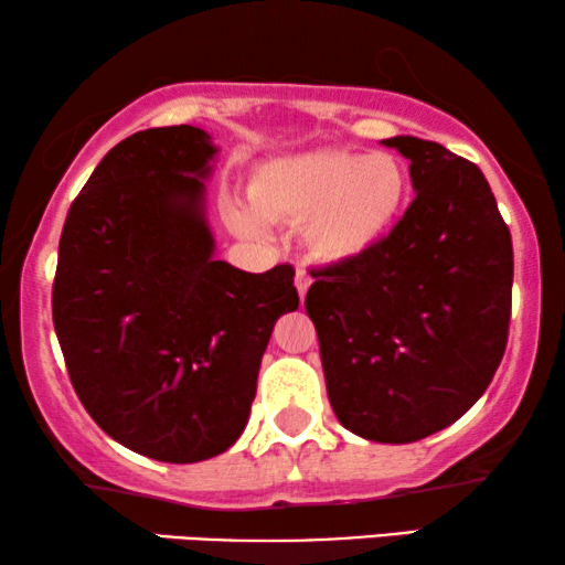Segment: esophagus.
Instances as JSON below:
<instances>
[{"instance_id":"1","label":"esophagus","mask_w":565,"mask_h":565,"mask_svg":"<svg viewBox=\"0 0 565 565\" xmlns=\"http://www.w3.org/2000/svg\"><path fill=\"white\" fill-rule=\"evenodd\" d=\"M309 284H312V276H309L307 271H301V268H299L297 276H294V286H297V291H299L301 299H305Z\"/></svg>"}]
</instances>
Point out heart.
<instances>
[{"label": "heart", "mask_w": 565, "mask_h": 565, "mask_svg": "<svg viewBox=\"0 0 565 565\" xmlns=\"http://www.w3.org/2000/svg\"><path fill=\"white\" fill-rule=\"evenodd\" d=\"M250 206L227 204L237 235L264 241L266 220L305 222L309 256L330 266L353 264L371 253L399 222L409 177L399 158L353 150H312L266 161L253 171Z\"/></svg>", "instance_id": "heart-1"}]
</instances>
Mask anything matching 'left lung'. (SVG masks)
Listing matches in <instances>:
<instances>
[{"instance_id": "1", "label": "left lung", "mask_w": 565, "mask_h": 565, "mask_svg": "<svg viewBox=\"0 0 565 565\" xmlns=\"http://www.w3.org/2000/svg\"><path fill=\"white\" fill-rule=\"evenodd\" d=\"M384 146L409 158L417 196L371 253L317 268L305 309L340 425L402 445L487 392L510 332L514 260L479 166L412 135Z\"/></svg>"}]
</instances>
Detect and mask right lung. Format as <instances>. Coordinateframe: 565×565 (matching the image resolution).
<instances>
[{"mask_svg": "<svg viewBox=\"0 0 565 565\" xmlns=\"http://www.w3.org/2000/svg\"><path fill=\"white\" fill-rule=\"evenodd\" d=\"M200 127H150L109 150L71 204L53 324L84 409L163 463L225 452L248 423L276 320L299 307L294 268L214 260Z\"/></svg>", "mask_w": 565, "mask_h": 565, "instance_id": "right-lung-1", "label": "right lung"}]
</instances>
